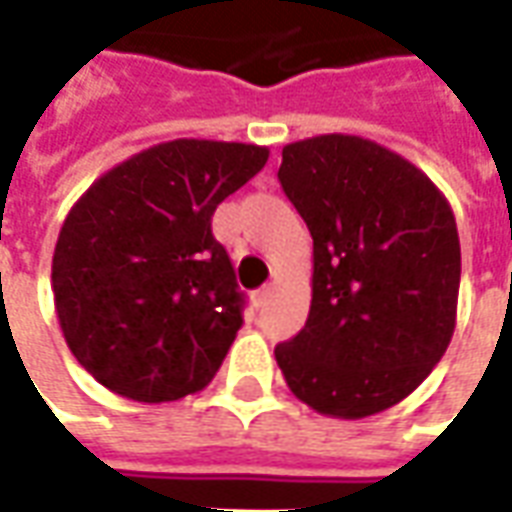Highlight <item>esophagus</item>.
I'll return each mask as SVG.
<instances>
[{
    "label": "esophagus",
    "mask_w": 512,
    "mask_h": 512,
    "mask_svg": "<svg viewBox=\"0 0 512 512\" xmlns=\"http://www.w3.org/2000/svg\"><path fill=\"white\" fill-rule=\"evenodd\" d=\"M268 296H271V285H263V288H257V291H255V305L257 307L266 305Z\"/></svg>",
    "instance_id": "1"
}]
</instances>
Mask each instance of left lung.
I'll return each mask as SVG.
<instances>
[{
	"instance_id": "1",
	"label": "left lung",
	"mask_w": 512,
	"mask_h": 512,
	"mask_svg": "<svg viewBox=\"0 0 512 512\" xmlns=\"http://www.w3.org/2000/svg\"><path fill=\"white\" fill-rule=\"evenodd\" d=\"M277 177L313 235L310 313L277 343V366L324 416L382 413L427 380L452 341L455 213L424 171L357 135L288 144Z\"/></svg>"
}]
</instances>
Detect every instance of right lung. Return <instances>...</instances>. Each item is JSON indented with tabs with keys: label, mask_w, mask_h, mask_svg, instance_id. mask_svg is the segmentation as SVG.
Returning a JSON list of instances; mask_svg holds the SVG:
<instances>
[{
	"label": "right lung",
	"mask_w": 512,
	"mask_h": 512,
	"mask_svg": "<svg viewBox=\"0 0 512 512\" xmlns=\"http://www.w3.org/2000/svg\"><path fill=\"white\" fill-rule=\"evenodd\" d=\"M266 160V146L180 138L119 163L71 207L52 291L71 355L96 382L157 405L216 377L246 299L210 219Z\"/></svg>",
	"instance_id": "obj_1"
}]
</instances>
